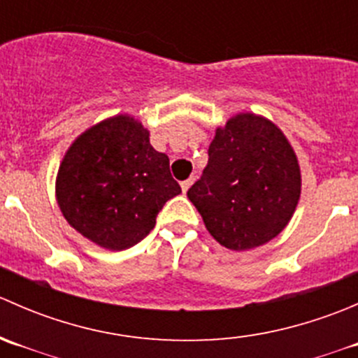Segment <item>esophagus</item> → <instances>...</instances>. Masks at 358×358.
Listing matches in <instances>:
<instances>
[{
  "label": "esophagus",
  "instance_id": "34e87169",
  "mask_svg": "<svg viewBox=\"0 0 358 358\" xmlns=\"http://www.w3.org/2000/svg\"><path fill=\"white\" fill-rule=\"evenodd\" d=\"M192 183H194L192 176H190V178H187V180H183V182H182V190H183V192H187V190L190 189V185H192Z\"/></svg>",
  "mask_w": 358,
  "mask_h": 358
}]
</instances>
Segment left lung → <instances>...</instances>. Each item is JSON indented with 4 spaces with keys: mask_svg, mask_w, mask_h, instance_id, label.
Returning <instances> with one entry per match:
<instances>
[{
    "mask_svg": "<svg viewBox=\"0 0 358 358\" xmlns=\"http://www.w3.org/2000/svg\"><path fill=\"white\" fill-rule=\"evenodd\" d=\"M208 166L187 196L222 246H263L289 223L301 175L284 133L262 115L237 114L216 129Z\"/></svg>",
    "mask_w": 358,
    "mask_h": 358,
    "instance_id": "8db88e82",
    "label": "left lung"
}]
</instances>
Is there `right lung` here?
Returning a JSON list of instances; mask_svg holds the SVG:
<instances>
[{"label": "right lung", "instance_id": "right-lung-1", "mask_svg": "<svg viewBox=\"0 0 358 358\" xmlns=\"http://www.w3.org/2000/svg\"><path fill=\"white\" fill-rule=\"evenodd\" d=\"M182 192L169 159L129 115H115L83 133L57 176V201L69 225L110 251L135 246L157 213Z\"/></svg>", "mask_w": 358, "mask_h": 358}]
</instances>
